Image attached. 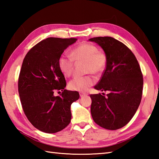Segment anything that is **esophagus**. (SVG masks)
I'll use <instances>...</instances> for the list:
<instances>
[{"label": "esophagus", "instance_id": "1", "mask_svg": "<svg viewBox=\"0 0 159 159\" xmlns=\"http://www.w3.org/2000/svg\"><path fill=\"white\" fill-rule=\"evenodd\" d=\"M79 94H80V97H83V96H85L87 95V93H84V92H80Z\"/></svg>", "mask_w": 159, "mask_h": 159}]
</instances>
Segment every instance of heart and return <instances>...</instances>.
Returning <instances> with one entry per match:
<instances>
[{"instance_id": "obj_1", "label": "heart", "mask_w": 159, "mask_h": 159, "mask_svg": "<svg viewBox=\"0 0 159 159\" xmlns=\"http://www.w3.org/2000/svg\"><path fill=\"white\" fill-rule=\"evenodd\" d=\"M72 57L62 55L59 59V67L64 76L69 77L74 70V61L76 63H85V72L93 73L96 75L102 74L106 69L107 57L106 54L98 50L96 46L90 43H83L77 46L71 52ZM96 82L92 74L76 77L71 80L69 89L73 91L85 92Z\"/></svg>"}]
</instances>
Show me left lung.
I'll list each match as a JSON object with an SVG mask.
<instances>
[{"instance_id":"1","label":"left lung","mask_w":159,"mask_h":159,"mask_svg":"<svg viewBox=\"0 0 159 159\" xmlns=\"http://www.w3.org/2000/svg\"><path fill=\"white\" fill-rule=\"evenodd\" d=\"M89 40L100 46L107 57L106 69L94 89L109 92L107 96L91 94V113L100 126L117 130L129 122L139 106L143 74L135 56L122 42L111 37Z\"/></svg>"}]
</instances>
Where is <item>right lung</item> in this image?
<instances>
[{
	"label": "right lung",
	"mask_w": 159,
	"mask_h": 159,
	"mask_svg": "<svg viewBox=\"0 0 159 159\" xmlns=\"http://www.w3.org/2000/svg\"><path fill=\"white\" fill-rule=\"evenodd\" d=\"M76 40L46 38L31 48L23 60L18 78L20 102L29 121L44 133L64 129L72 118L71 104L79 98L78 92L65 89L66 81L58 64L64 50ZM60 90V96H53Z\"/></svg>",
	"instance_id": "obj_1"
}]
</instances>
